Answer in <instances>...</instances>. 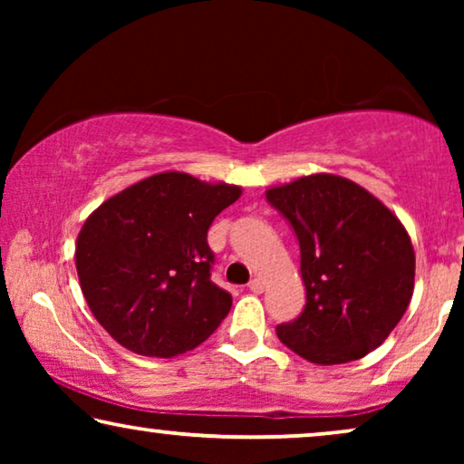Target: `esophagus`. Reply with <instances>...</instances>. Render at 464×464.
<instances>
[{"instance_id": "1", "label": "esophagus", "mask_w": 464, "mask_h": 464, "mask_svg": "<svg viewBox=\"0 0 464 464\" xmlns=\"http://www.w3.org/2000/svg\"><path fill=\"white\" fill-rule=\"evenodd\" d=\"M249 289L253 291V294H262V291H264V281H262V278H251Z\"/></svg>"}]
</instances>
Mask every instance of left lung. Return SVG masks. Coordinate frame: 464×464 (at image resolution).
Listing matches in <instances>:
<instances>
[{
    "label": "left lung",
    "mask_w": 464,
    "mask_h": 464,
    "mask_svg": "<svg viewBox=\"0 0 464 464\" xmlns=\"http://www.w3.org/2000/svg\"><path fill=\"white\" fill-rule=\"evenodd\" d=\"M300 240L306 306L278 340L316 365L357 361L401 321L414 294L410 234L389 207L346 177L316 173L266 189Z\"/></svg>",
    "instance_id": "obj_1"
}]
</instances>
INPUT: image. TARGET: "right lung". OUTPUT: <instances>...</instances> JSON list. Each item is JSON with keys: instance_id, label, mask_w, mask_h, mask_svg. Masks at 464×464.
<instances>
[{"instance_id": "add662e5", "label": "right lung", "mask_w": 464, "mask_h": 464, "mask_svg": "<svg viewBox=\"0 0 464 464\" xmlns=\"http://www.w3.org/2000/svg\"><path fill=\"white\" fill-rule=\"evenodd\" d=\"M243 188L179 170L151 175L88 215L75 268L94 319L118 344L170 359L202 344L230 313L211 281L207 232Z\"/></svg>"}]
</instances>
